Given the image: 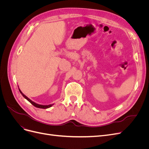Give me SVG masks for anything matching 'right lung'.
Returning a JSON list of instances; mask_svg holds the SVG:
<instances>
[{"mask_svg":"<svg viewBox=\"0 0 149 149\" xmlns=\"http://www.w3.org/2000/svg\"><path fill=\"white\" fill-rule=\"evenodd\" d=\"M19 91H20V93H21V94L22 96H23L26 100H27L28 101H29L31 104L32 105H33L35 107H38V108H41V109H47V108H49V107H52L53 105V104H49V105H42V104H37V103H36V102H33V101H31V100H30V99L28 97H26L25 94L22 93V91H21V90L19 88Z\"/></svg>","mask_w":149,"mask_h":149,"instance_id":"add662e5","label":"right lung"}]
</instances>
